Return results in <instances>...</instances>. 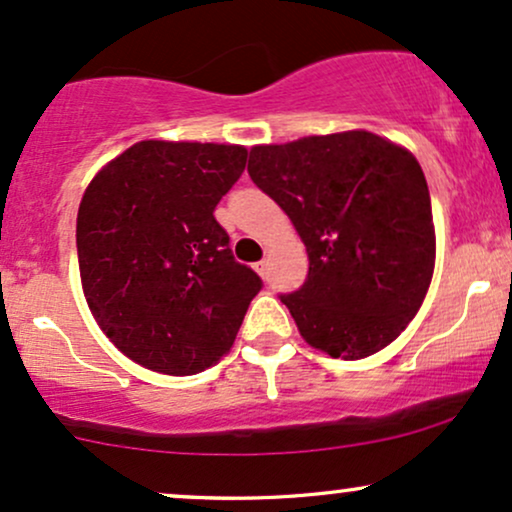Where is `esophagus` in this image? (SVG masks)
Instances as JSON below:
<instances>
[{
    "label": "esophagus",
    "instance_id": "esophagus-1",
    "mask_svg": "<svg viewBox=\"0 0 512 512\" xmlns=\"http://www.w3.org/2000/svg\"><path fill=\"white\" fill-rule=\"evenodd\" d=\"M254 268H256V273L261 275V278H268V261H266V258H263V261H256Z\"/></svg>",
    "mask_w": 512,
    "mask_h": 512
}]
</instances>
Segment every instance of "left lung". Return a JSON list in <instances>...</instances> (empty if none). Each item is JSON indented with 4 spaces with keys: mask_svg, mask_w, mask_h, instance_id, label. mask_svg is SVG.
Returning <instances> with one entry per match:
<instances>
[{
    "mask_svg": "<svg viewBox=\"0 0 512 512\" xmlns=\"http://www.w3.org/2000/svg\"><path fill=\"white\" fill-rule=\"evenodd\" d=\"M249 177L290 215L309 275L280 294L302 338L330 357L390 345L422 306L436 261L429 186L410 150L371 131L254 146Z\"/></svg>",
    "mask_w": 512,
    "mask_h": 512,
    "instance_id": "obj_1",
    "label": "left lung"
}]
</instances>
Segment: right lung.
I'll list each match as a JSON object with an SVG mask.
<instances>
[{
  "label": "right lung",
  "instance_id": "add662e5",
  "mask_svg": "<svg viewBox=\"0 0 512 512\" xmlns=\"http://www.w3.org/2000/svg\"><path fill=\"white\" fill-rule=\"evenodd\" d=\"M244 167L242 146L141 141L88 184L76 220L83 294L136 364L191 376L230 352L263 287L213 215Z\"/></svg>",
  "mask_w": 512,
  "mask_h": 512
}]
</instances>
